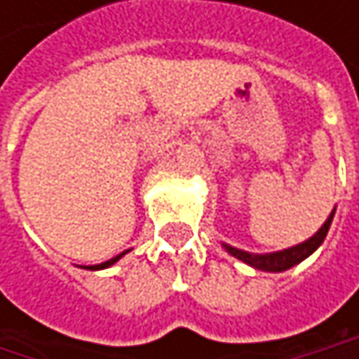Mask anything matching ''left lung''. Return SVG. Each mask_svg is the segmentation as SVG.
I'll use <instances>...</instances> for the list:
<instances>
[{"label":"left lung","mask_w":359,"mask_h":359,"mask_svg":"<svg viewBox=\"0 0 359 359\" xmlns=\"http://www.w3.org/2000/svg\"><path fill=\"white\" fill-rule=\"evenodd\" d=\"M332 216H334V210L330 212V216L326 218V222L320 226V231L314 237H310L308 241H304V243H299L295 248H289V250L274 251V253H250V251L231 248L226 243H222V248L229 251L231 255H235L237 259L250 264L251 268H257V270H264V272H283V270H289L295 264L304 262L308 255H312L314 251L323 245L324 237H326V233L330 229Z\"/></svg>","instance_id":"left-lung-1"}]
</instances>
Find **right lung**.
<instances>
[{
  "instance_id": "obj_1",
  "label": "right lung",
  "mask_w": 359,
  "mask_h": 359,
  "mask_svg": "<svg viewBox=\"0 0 359 359\" xmlns=\"http://www.w3.org/2000/svg\"><path fill=\"white\" fill-rule=\"evenodd\" d=\"M126 251H122V253H118L116 257H111V259H108V262H104V264H97V266H89V270H104V268H109L111 264H116L122 255H124Z\"/></svg>"
}]
</instances>
